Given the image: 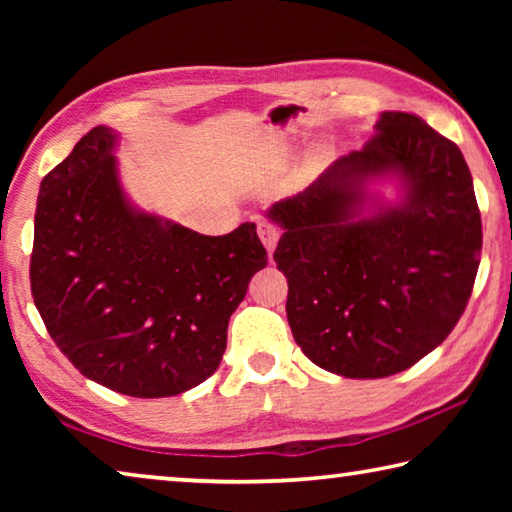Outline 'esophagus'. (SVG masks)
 Returning a JSON list of instances; mask_svg holds the SVG:
<instances>
[{"label": "esophagus", "instance_id": "34e87169", "mask_svg": "<svg viewBox=\"0 0 512 512\" xmlns=\"http://www.w3.org/2000/svg\"><path fill=\"white\" fill-rule=\"evenodd\" d=\"M257 235H259V239H262V244L266 246L268 255H271L277 246V241H280V228H277V225L271 221H259Z\"/></svg>", "mask_w": 512, "mask_h": 512}]
</instances>
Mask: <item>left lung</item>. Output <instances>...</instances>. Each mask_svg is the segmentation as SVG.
Listing matches in <instances>:
<instances>
[{
  "label": "left lung",
  "mask_w": 512,
  "mask_h": 512,
  "mask_svg": "<svg viewBox=\"0 0 512 512\" xmlns=\"http://www.w3.org/2000/svg\"><path fill=\"white\" fill-rule=\"evenodd\" d=\"M395 179L384 202L371 185ZM273 259L293 339L327 372L379 379L443 343L472 296L481 214L461 149L409 112H381L361 151L273 203Z\"/></svg>",
  "instance_id": "obj_1"
}]
</instances>
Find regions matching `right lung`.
I'll use <instances>...</instances> for the list:
<instances>
[{"label":"right lung","instance_id":"right-lung-1","mask_svg":"<svg viewBox=\"0 0 512 512\" xmlns=\"http://www.w3.org/2000/svg\"><path fill=\"white\" fill-rule=\"evenodd\" d=\"M119 135L92 128L40 183L31 293L60 352L131 397L185 393L219 368L232 311L266 266L255 223L207 237L135 207Z\"/></svg>","mask_w":512,"mask_h":512}]
</instances>
